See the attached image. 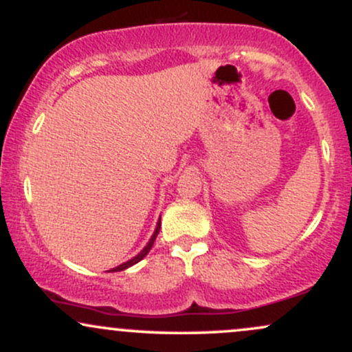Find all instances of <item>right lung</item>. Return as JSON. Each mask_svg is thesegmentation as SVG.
Listing matches in <instances>:
<instances>
[{"label": "right lung", "mask_w": 352, "mask_h": 352, "mask_svg": "<svg viewBox=\"0 0 352 352\" xmlns=\"http://www.w3.org/2000/svg\"><path fill=\"white\" fill-rule=\"evenodd\" d=\"M159 230H160V220H159V221H157V227H155V232H153V235H152V238H151V240H148V243H147V246H145V248L142 250V252H140L139 254H137V256H134V258H132V260L125 261V263H122V265H119V266H116V268L109 270V272H122V270H125V268H129V266H132V265L139 263V261H140V260H142V258L145 256V254H147L148 252H151V248H152L153 241H155V238H157V235H159Z\"/></svg>", "instance_id": "obj_1"}]
</instances>
